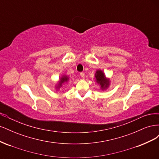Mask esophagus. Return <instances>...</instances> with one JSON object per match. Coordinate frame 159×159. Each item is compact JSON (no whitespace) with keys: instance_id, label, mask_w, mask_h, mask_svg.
Segmentation results:
<instances>
[{"instance_id":"34e87169","label":"esophagus","mask_w":159,"mask_h":159,"mask_svg":"<svg viewBox=\"0 0 159 159\" xmlns=\"http://www.w3.org/2000/svg\"><path fill=\"white\" fill-rule=\"evenodd\" d=\"M80 75H81V78H84L85 74H84V73H83V72H81V73H80Z\"/></svg>"}]
</instances>
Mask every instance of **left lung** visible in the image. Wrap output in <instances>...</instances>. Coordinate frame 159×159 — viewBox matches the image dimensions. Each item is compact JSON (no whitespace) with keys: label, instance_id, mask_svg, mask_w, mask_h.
I'll list each match as a JSON object with an SVG mask.
<instances>
[{"label":"left lung","instance_id":"obj_1","mask_svg":"<svg viewBox=\"0 0 159 159\" xmlns=\"http://www.w3.org/2000/svg\"><path fill=\"white\" fill-rule=\"evenodd\" d=\"M96 81L101 85V88L102 89H106L109 85V80H107L103 74V72L101 70H98L95 74Z\"/></svg>","mask_w":159,"mask_h":159}]
</instances>
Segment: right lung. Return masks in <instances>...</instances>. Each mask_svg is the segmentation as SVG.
Returning <instances> with one entry per match:
<instances>
[{
	"instance_id": "1",
	"label": "right lung",
	"mask_w": 159,
	"mask_h": 159,
	"mask_svg": "<svg viewBox=\"0 0 159 159\" xmlns=\"http://www.w3.org/2000/svg\"><path fill=\"white\" fill-rule=\"evenodd\" d=\"M68 80V76H63L62 78L60 80V82H59V84H58V86H57V88H60L61 86H62V84H63V83L64 82H67Z\"/></svg>"
}]
</instances>
